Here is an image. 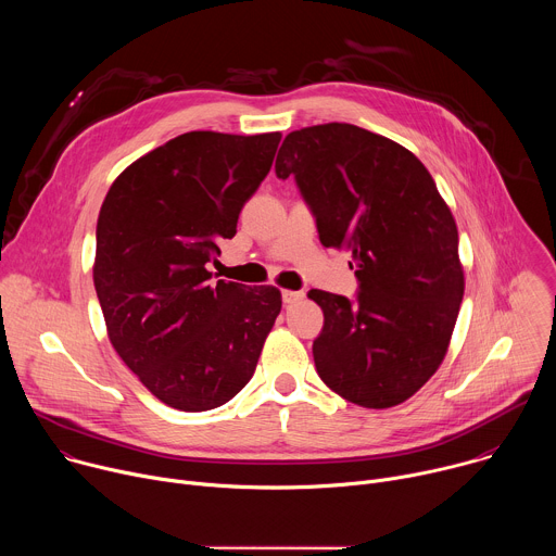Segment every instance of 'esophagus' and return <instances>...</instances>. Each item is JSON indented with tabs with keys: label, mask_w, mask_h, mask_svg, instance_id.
<instances>
[{
	"label": "esophagus",
	"mask_w": 556,
	"mask_h": 556,
	"mask_svg": "<svg viewBox=\"0 0 556 556\" xmlns=\"http://www.w3.org/2000/svg\"><path fill=\"white\" fill-rule=\"evenodd\" d=\"M303 296H305V292H303V290H283V292H281V299H283V303H286V305H292V303L301 301Z\"/></svg>",
	"instance_id": "34e87169"
}]
</instances>
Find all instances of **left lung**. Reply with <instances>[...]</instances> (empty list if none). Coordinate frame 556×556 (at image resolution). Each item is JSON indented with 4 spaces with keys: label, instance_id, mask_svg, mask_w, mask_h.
I'll return each instance as SVG.
<instances>
[{
    "label": "left lung",
    "instance_id": "left-lung-1",
    "mask_svg": "<svg viewBox=\"0 0 556 556\" xmlns=\"http://www.w3.org/2000/svg\"><path fill=\"white\" fill-rule=\"evenodd\" d=\"M277 178L294 176L326 249H350L356 299L309 290L324 309L312 343L321 380L345 401L401 405L444 361L464 270L457 226L418 157L348 123L286 136Z\"/></svg>",
    "mask_w": 556,
    "mask_h": 556
}]
</instances>
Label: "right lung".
Segmentation results:
<instances>
[{
	"instance_id": "obj_1",
	"label": "right lung",
	"mask_w": 556,
	"mask_h": 556,
	"mask_svg": "<svg viewBox=\"0 0 556 556\" xmlns=\"http://www.w3.org/2000/svg\"><path fill=\"white\" fill-rule=\"evenodd\" d=\"M279 140V131L176 136L131 163L103 200L94 288L108 337L174 409L208 412L240 393L281 312L275 286L213 281L206 270Z\"/></svg>"
}]
</instances>
